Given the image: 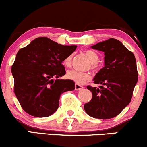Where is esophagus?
<instances>
[{
	"label": "esophagus",
	"mask_w": 147,
	"mask_h": 147,
	"mask_svg": "<svg viewBox=\"0 0 147 147\" xmlns=\"http://www.w3.org/2000/svg\"><path fill=\"white\" fill-rule=\"evenodd\" d=\"M82 89H83V86L79 85V84H75V89L76 90H80Z\"/></svg>",
	"instance_id": "obj_1"
}]
</instances>
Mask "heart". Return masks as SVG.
I'll return each instance as SVG.
<instances>
[{
	"instance_id": "1",
	"label": "heart",
	"mask_w": 147,
	"mask_h": 147,
	"mask_svg": "<svg viewBox=\"0 0 147 147\" xmlns=\"http://www.w3.org/2000/svg\"><path fill=\"white\" fill-rule=\"evenodd\" d=\"M85 55L90 61L91 68L93 70H97L99 68V65L97 61H99V55L94 50H86L85 51ZM72 62V55L66 57L63 61V64L65 66L69 67L71 65ZM67 77L69 79H71L76 84H83L85 82L89 81L91 79V74L89 72H81V71H76V70H71L67 72Z\"/></svg>"
}]
</instances>
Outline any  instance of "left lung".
I'll list each match as a JSON object with an SVG mask.
<instances>
[{
    "instance_id": "obj_1",
    "label": "left lung",
    "mask_w": 147,
    "mask_h": 147,
    "mask_svg": "<svg viewBox=\"0 0 147 147\" xmlns=\"http://www.w3.org/2000/svg\"><path fill=\"white\" fill-rule=\"evenodd\" d=\"M92 48L105 53V66L94 78L100 88L88 86L92 98L84 105L89 116L109 119L117 116L128 105L138 81L136 62L134 53L115 39L99 42ZM105 86V87H103Z\"/></svg>"
}]
</instances>
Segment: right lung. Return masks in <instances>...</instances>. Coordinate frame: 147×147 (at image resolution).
I'll use <instances>...</instances> for the list:
<instances>
[{
	"label": "right lung",
	"mask_w": 147,
	"mask_h": 147,
	"mask_svg": "<svg viewBox=\"0 0 147 147\" xmlns=\"http://www.w3.org/2000/svg\"><path fill=\"white\" fill-rule=\"evenodd\" d=\"M76 47L38 37L18 51L11 72L15 95L26 113L50 116L58 108L61 94L75 89L74 81L58 78L65 74L63 61Z\"/></svg>",
	"instance_id": "right-lung-1"
}]
</instances>
